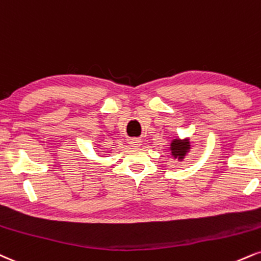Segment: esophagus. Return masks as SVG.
I'll use <instances>...</instances> for the list:
<instances>
[{"mask_svg": "<svg viewBox=\"0 0 261 261\" xmlns=\"http://www.w3.org/2000/svg\"><path fill=\"white\" fill-rule=\"evenodd\" d=\"M130 144L133 147H139V146H141V140H139V139L130 140Z\"/></svg>", "mask_w": 261, "mask_h": 261, "instance_id": "esophagus-1", "label": "esophagus"}]
</instances>
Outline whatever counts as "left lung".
I'll list each match as a JSON object with an SVG mask.
<instances>
[{"mask_svg":"<svg viewBox=\"0 0 261 261\" xmlns=\"http://www.w3.org/2000/svg\"><path fill=\"white\" fill-rule=\"evenodd\" d=\"M171 153L175 158L182 159L186 155L187 150L190 149V142L188 141H181V140H174L171 142Z\"/></svg>","mask_w":261,"mask_h":261,"instance_id":"8db88e82","label":"left lung"}]
</instances>
